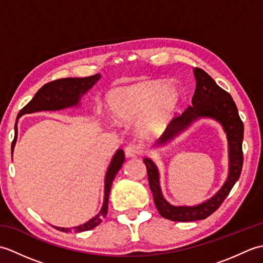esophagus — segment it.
<instances>
[{"label":"esophagus","mask_w":263,"mask_h":263,"mask_svg":"<svg viewBox=\"0 0 263 263\" xmlns=\"http://www.w3.org/2000/svg\"><path fill=\"white\" fill-rule=\"evenodd\" d=\"M141 153V147L136 143H130L125 147V156L126 157H135V156Z\"/></svg>","instance_id":"34e87169"}]
</instances>
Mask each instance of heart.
<instances>
[{
    "mask_svg": "<svg viewBox=\"0 0 263 263\" xmlns=\"http://www.w3.org/2000/svg\"><path fill=\"white\" fill-rule=\"evenodd\" d=\"M180 90L161 81H142L114 89L108 104L111 115L120 122L138 119L141 135L149 137L163 130L176 109Z\"/></svg>",
    "mask_w": 263,
    "mask_h": 263,
    "instance_id": "heart-1",
    "label": "heart"
}]
</instances>
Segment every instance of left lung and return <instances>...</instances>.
<instances>
[{"label": "left lung", "instance_id": "obj_1", "mask_svg": "<svg viewBox=\"0 0 263 263\" xmlns=\"http://www.w3.org/2000/svg\"><path fill=\"white\" fill-rule=\"evenodd\" d=\"M193 72L197 86L192 98V105L189 106L181 115H177L172 120L163 136L158 139L157 144L163 146L167 143L200 117H210L219 122L226 132L230 173L224 185L209 200L192 206L172 205L164 199L161 193L157 166L152 159L144 158L143 163L147 167L149 186L154 195L156 208L158 209L161 217L173 221L201 220L214 214L230 194L234 184L237 182L243 166L242 142L244 125L238 115L235 103L231 95L218 86L202 69L195 68Z\"/></svg>", "mask_w": 263, "mask_h": 263}]
</instances>
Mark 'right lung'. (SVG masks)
Returning a JSON list of instances; mask_svg holds the SVG:
<instances>
[{
  "instance_id": "right-lung-1",
  "label": "right lung",
  "mask_w": 263,
  "mask_h": 263,
  "mask_svg": "<svg viewBox=\"0 0 263 263\" xmlns=\"http://www.w3.org/2000/svg\"><path fill=\"white\" fill-rule=\"evenodd\" d=\"M100 79V74H95L87 78H65V79H59L52 82H48L44 85L39 90L36 92L35 96L28 103L24 108H22L16 120L25 114L35 113V111L42 110H59L64 109L66 107H72L77 106L81 96L86 93L95 83ZM16 135H18V128H16V123L14 125V139L11 146V154H13V149L16 141ZM125 156L124 152L122 149H119L116 154L113 156L110 160L109 167L105 176V190H104V203L99 214L88 220L86 224L72 227V228H64V227H57L58 231L68 233L73 231L74 233L90 231L92 228L98 226L103 221V218L107 215L108 209V198L114 178L120 171L122 164L124 163Z\"/></svg>"
}]
</instances>
